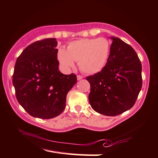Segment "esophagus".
Instances as JSON below:
<instances>
[{"mask_svg": "<svg viewBox=\"0 0 158 158\" xmlns=\"http://www.w3.org/2000/svg\"><path fill=\"white\" fill-rule=\"evenodd\" d=\"M77 80H81V79H82L83 78H84V77H83L81 76V75H77Z\"/></svg>", "mask_w": 158, "mask_h": 158, "instance_id": "1", "label": "esophagus"}]
</instances>
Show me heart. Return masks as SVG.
Returning <instances> with one entry per match:
<instances>
[{"instance_id":"1","label":"heart","mask_w":158,"mask_h":158,"mask_svg":"<svg viewBox=\"0 0 158 158\" xmlns=\"http://www.w3.org/2000/svg\"><path fill=\"white\" fill-rule=\"evenodd\" d=\"M110 45L106 39H83L71 42L67 50L60 48L57 59L61 68L70 70L78 61L81 71L87 74H95L101 71L110 54Z\"/></svg>"}]
</instances>
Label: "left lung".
<instances>
[{"instance_id": "obj_1", "label": "left lung", "mask_w": 158, "mask_h": 158, "mask_svg": "<svg viewBox=\"0 0 158 158\" xmlns=\"http://www.w3.org/2000/svg\"><path fill=\"white\" fill-rule=\"evenodd\" d=\"M106 64L101 72L86 77L88 99L94 111L106 116L122 114L133 106L142 85V64L131 45L110 36Z\"/></svg>"}]
</instances>
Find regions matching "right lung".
Listing matches in <instances>:
<instances>
[{"instance_id": "1", "label": "right lung", "mask_w": 158, "mask_h": 158, "mask_svg": "<svg viewBox=\"0 0 158 158\" xmlns=\"http://www.w3.org/2000/svg\"><path fill=\"white\" fill-rule=\"evenodd\" d=\"M56 39H45L30 44L22 52L14 66L12 83L16 97L31 116L54 118L65 107L68 92L77 76L59 70Z\"/></svg>"}]
</instances>
